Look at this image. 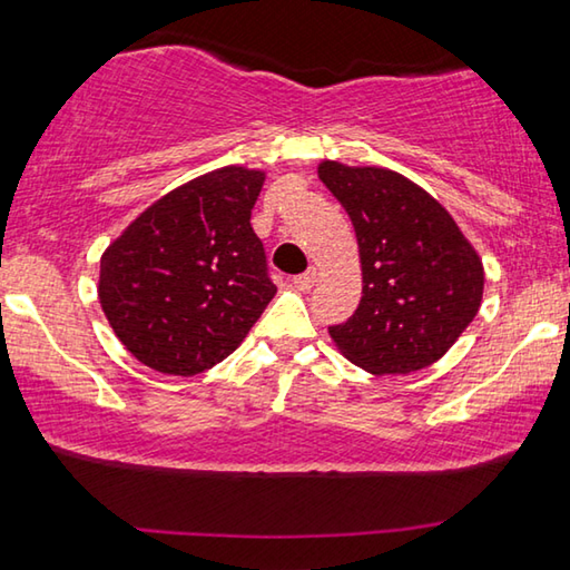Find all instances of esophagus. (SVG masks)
Wrapping results in <instances>:
<instances>
[{
	"label": "esophagus",
	"mask_w": 570,
	"mask_h": 570,
	"mask_svg": "<svg viewBox=\"0 0 570 570\" xmlns=\"http://www.w3.org/2000/svg\"><path fill=\"white\" fill-rule=\"evenodd\" d=\"M314 282H316V272H314V268H308V272H304V274H298V276L292 278V284H294V288H298V292H308V288L314 286Z\"/></svg>",
	"instance_id": "34e87169"
}]
</instances>
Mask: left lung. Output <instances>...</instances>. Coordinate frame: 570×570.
I'll return each mask as SVG.
<instances>
[{
	"mask_svg": "<svg viewBox=\"0 0 570 570\" xmlns=\"http://www.w3.org/2000/svg\"><path fill=\"white\" fill-rule=\"evenodd\" d=\"M320 178L350 214L362 258V302L330 326L346 360L372 374L438 362L475 320L482 262L428 190L384 168L324 160Z\"/></svg>",
	"mask_w": 570,
	"mask_h": 570,
	"instance_id": "left-lung-1",
	"label": "left lung"
}]
</instances>
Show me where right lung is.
<instances>
[{
  "instance_id": "obj_1",
  "label": "right lung",
  "mask_w": 570,
  "mask_h": 570,
  "mask_svg": "<svg viewBox=\"0 0 570 570\" xmlns=\"http://www.w3.org/2000/svg\"><path fill=\"white\" fill-rule=\"evenodd\" d=\"M264 173L228 166L186 183L112 240L100 262V304L135 360L193 377L224 362L272 302L250 208Z\"/></svg>"
}]
</instances>
